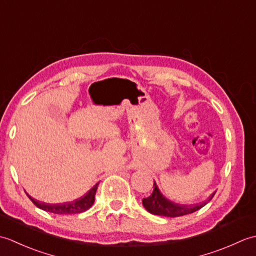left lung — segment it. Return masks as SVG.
<instances>
[{"instance_id": "left-lung-1", "label": "left lung", "mask_w": 256, "mask_h": 256, "mask_svg": "<svg viewBox=\"0 0 256 256\" xmlns=\"http://www.w3.org/2000/svg\"><path fill=\"white\" fill-rule=\"evenodd\" d=\"M216 192L212 194L210 197L202 201L200 204H177L174 201L166 198L164 194L160 192V190L157 187L156 182H154V190L150 197L144 198L142 200V204L144 208L150 212L152 214L156 216H170V218H175V216H180L184 214H192V212L197 211L202 208L209 201L212 199Z\"/></svg>"}]
</instances>
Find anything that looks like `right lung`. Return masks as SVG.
Returning a JSON list of instances; mask_svg holds the SVG:
<instances>
[{"label": "right lung", "instance_id": "obj_1", "mask_svg": "<svg viewBox=\"0 0 256 256\" xmlns=\"http://www.w3.org/2000/svg\"><path fill=\"white\" fill-rule=\"evenodd\" d=\"M98 184H96L88 192H86L82 197L79 199H76L72 202H64V204H44L40 202L38 200H35L32 198L28 194V198L32 200V202L38 208L42 210H45L48 212H52V214H81L86 210H88L90 206L94 202V196L98 189Z\"/></svg>", "mask_w": 256, "mask_h": 256}]
</instances>
